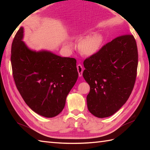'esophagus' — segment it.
Returning a JSON list of instances; mask_svg holds the SVG:
<instances>
[{"label": "esophagus", "mask_w": 150, "mask_h": 150, "mask_svg": "<svg viewBox=\"0 0 150 150\" xmlns=\"http://www.w3.org/2000/svg\"><path fill=\"white\" fill-rule=\"evenodd\" d=\"M77 71L79 73V77H82V72H83V68H82V65L81 64H78L77 66Z\"/></svg>", "instance_id": "obj_1"}]
</instances>
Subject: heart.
I'll return each instance as SVG.
<instances>
[{
	"label": "heart",
	"mask_w": 150,
	"mask_h": 150,
	"mask_svg": "<svg viewBox=\"0 0 150 150\" xmlns=\"http://www.w3.org/2000/svg\"><path fill=\"white\" fill-rule=\"evenodd\" d=\"M103 42V38L100 34H92L80 40L78 44V50L82 55L92 56L99 51Z\"/></svg>",
	"instance_id": "1"
}]
</instances>
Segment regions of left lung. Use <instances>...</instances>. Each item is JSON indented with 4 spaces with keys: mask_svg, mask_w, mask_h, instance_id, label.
Masks as SVG:
<instances>
[{
    "mask_svg": "<svg viewBox=\"0 0 150 150\" xmlns=\"http://www.w3.org/2000/svg\"><path fill=\"white\" fill-rule=\"evenodd\" d=\"M138 51L134 37H118L84 61L83 77L90 86V112L98 118L115 113L126 103L134 87Z\"/></svg>",
    "mask_w": 150,
    "mask_h": 150,
    "instance_id": "obj_1",
    "label": "left lung"
}]
</instances>
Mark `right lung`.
Wrapping results in <instances>:
<instances>
[{"label": "right lung", "mask_w": 150, "mask_h": 150, "mask_svg": "<svg viewBox=\"0 0 150 150\" xmlns=\"http://www.w3.org/2000/svg\"><path fill=\"white\" fill-rule=\"evenodd\" d=\"M21 27L13 40L11 62L16 86L34 112L55 117L64 108L66 97L79 76L76 60L47 50L35 51L23 42Z\"/></svg>", "instance_id": "obj_1"}]
</instances>
